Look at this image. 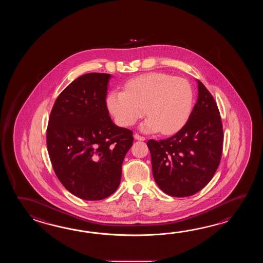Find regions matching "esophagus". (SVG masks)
Wrapping results in <instances>:
<instances>
[{
    "mask_svg": "<svg viewBox=\"0 0 263 263\" xmlns=\"http://www.w3.org/2000/svg\"><path fill=\"white\" fill-rule=\"evenodd\" d=\"M134 139L138 140V141H145V138L144 136H141L139 134H134Z\"/></svg>",
    "mask_w": 263,
    "mask_h": 263,
    "instance_id": "1",
    "label": "esophagus"
}]
</instances>
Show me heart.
<instances>
[{
	"instance_id": "b5f03b06",
	"label": "heart",
	"mask_w": 263,
	"mask_h": 263,
	"mask_svg": "<svg viewBox=\"0 0 263 263\" xmlns=\"http://www.w3.org/2000/svg\"><path fill=\"white\" fill-rule=\"evenodd\" d=\"M193 101V88L186 80L166 73L151 72L129 80L125 91H111L106 105L122 127L133 126L145 110L148 118L140 125L141 130L173 134L188 121Z\"/></svg>"
}]
</instances>
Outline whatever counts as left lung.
Returning a JSON list of instances; mask_svg holds the SVG:
<instances>
[{
    "mask_svg": "<svg viewBox=\"0 0 263 263\" xmlns=\"http://www.w3.org/2000/svg\"><path fill=\"white\" fill-rule=\"evenodd\" d=\"M190 118L167 139L148 140L152 173L159 188L169 196L195 195L213 179L223 149V126L213 96L200 81Z\"/></svg>",
    "mask_w": 263,
    "mask_h": 263,
    "instance_id": "left-lung-1",
    "label": "left lung"
}]
</instances>
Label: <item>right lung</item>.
<instances>
[{
  "label": "right lung",
  "mask_w": 263,
  "mask_h": 263,
  "mask_svg": "<svg viewBox=\"0 0 263 263\" xmlns=\"http://www.w3.org/2000/svg\"><path fill=\"white\" fill-rule=\"evenodd\" d=\"M112 75L87 73L56 99L47 129V146L58 179L84 200H101L120 184L122 162L133 132L114 124L107 109Z\"/></svg>",
  "instance_id": "add662e5"
}]
</instances>
